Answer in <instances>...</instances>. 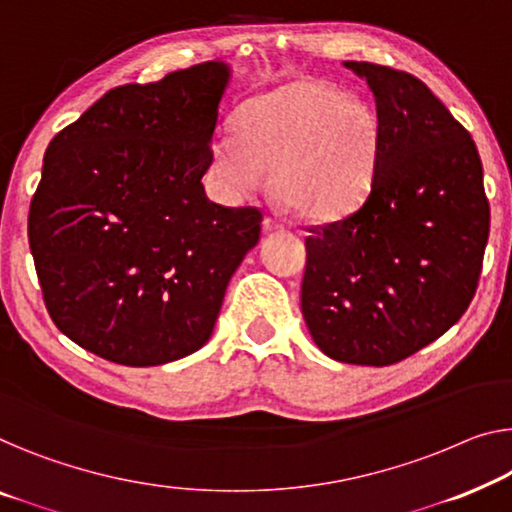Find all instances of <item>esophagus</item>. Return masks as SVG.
Instances as JSON below:
<instances>
[{"label": "esophagus", "mask_w": 512, "mask_h": 512, "mask_svg": "<svg viewBox=\"0 0 512 512\" xmlns=\"http://www.w3.org/2000/svg\"><path fill=\"white\" fill-rule=\"evenodd\" d=\"M264 232H282V230H285V223H282V220L280 218H276V216H266L264 218Z\"/></svg>", "instance_id": "esophagus-1"}]
</instances>
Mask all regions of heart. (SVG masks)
<instances>
[{"mask_svg": "<svg viewBox=\"0 0 512 512\" xmlns=\"http://www.w3.org/2000/svg\"><path fill=\"white\" fill-rule=\"evenodd\" d=\"M377 114L324 80H292L243 105L236 131L211 144V177L230 197L259 190L266 172L287 207L335 220L358 207L375 179Z\"/></svg>", "mask_w": 512, "mask_h": 512, "instance_id": "1", "label": "heart"}]
</instances>
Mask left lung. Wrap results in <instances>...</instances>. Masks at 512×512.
<instances>
[{"label": "left lung", "mask_w": 512, "mask_h": 512, "mask_svg": "<svg viewBox=\"0 0 512 512\" xmlns=\"http://www.w3.org/2000/svg\"><path fill=\"white\" fill-rule=\"evenodd\" d=\"M375 96L379 154L361 207L308 227L301 310L340 363H400L474 299L490 236L476 142L414 75L345 61Z\"/></svg>", "instance_id": "1"}]
</instances>
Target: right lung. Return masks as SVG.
<instances>
[{"label": "right lung", "instance_id": "right-lung-1", "mask_svg": "<svg viewBox=\"0 0 512 512\" xmlns=\"http://www.w3.org/2000/svg\"><path fill=\"white\" fill-rule=\"evenodd\" d=\"M230 68L114 87L45 149L29 248L57 329L105 361L147 368L211 338L262 211L204 193Z\"/></svg>", "mask_w": 512, "mask_h": 512}]
</instances>
